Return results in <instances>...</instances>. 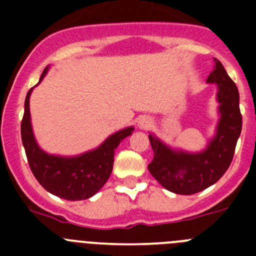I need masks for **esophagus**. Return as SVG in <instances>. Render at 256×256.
Listing matches in <instances>:
<instances>
[{
	"mask_svg": "<svg viewBox=\"0 0 256 256\" xmlns=\"http://www.w3.org/2000/svg\"><path fill=\"white\" fill-rule=\"evenodd\" d=\"M151 123H152V122H151L150 118H142V119H140V122H138L140 126H141V128H144V130L148 128V126H151Z\"/></svg>",
	"mask_w": 256,
	"mask_h": 256,
	"instance_id": "1",
	"label": "esophagus"
}]
</instances>
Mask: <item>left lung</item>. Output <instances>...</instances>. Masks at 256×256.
<instances>
[{
  "mask_svg": "<svg viewBox=\"0 0 256 256\" xmlns=\"http://www.w3.org/2000/svg\"><path fill=\"white\" fill-rule=\"evenodd\" d=\"M214 61L216 68L208 76V82L218 84L222 116L216 136L206 150L200 154L176 152L154 136H148L154 150L148 170L162 187L174 194L192 195L218 182L230 168L241 134L242 115L240 112L238 90L220 61L218 58Z\"/></svg>",
  "mask_w": 256,
  "mask_h": 256,
  "instance_id": "left-lung-1",
  "label": "left lung"
}]
</instances>
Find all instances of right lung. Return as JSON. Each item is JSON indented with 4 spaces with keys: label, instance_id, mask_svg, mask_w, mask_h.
I'll use <instances>...</instances> for the list:
<instances>
[{
    "label": "right lung",
    "instance_id": "right-lung-1",
    "mask_svg": "<svg viewBox=\"0 0 256 256\" xmlns=\"http://www.w3.org/2000/svg\"><path fill=\"white\" fill-rule=\"evenodd\" d=\"M44 70L40 82L46 74ZM26 94L22 120V141L32 173L40 184L54 195L70 201L86 200L96 194L108 180L112 172L114 154L118 144L132 134L133 128L110 136L100 148L76 158H60L44 152L36 144L30 126L29 96Z\"/></svg>",
    "mask_w": 256,
    "mask_h": 256
}]
</instances>
